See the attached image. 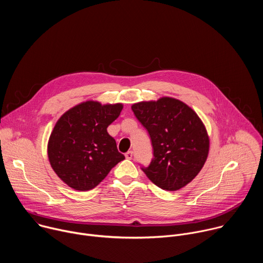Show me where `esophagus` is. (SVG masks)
I'll list each match as a JSON object with an SVG mask.
<instances>
[{
  "mask_svg": "<svg viewBox=\"0 0 263 263\" xmlns=\"http://www.w3.org/2000/svg\"><path fill=\"white\" fill-rule=\"evenodd\" d=\"M125 157L127 158V159H132V157H133V152L132 151H128L126 154H125Z\"/></svg>",
  "mask_w": 263,
  "mask_h": 263,
  "instance_id": "1",
  "label": "esophagus"
}]
</instances>
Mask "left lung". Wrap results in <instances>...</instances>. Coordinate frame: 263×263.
<instances>
[{"label": "left lung", "mask_w": 263, "mask_h": 263, "mask_svg": "<svg viewBox=\"0 0 263 263\" xmlns=\"http://www.w3.org/2000/svg\"><path fill=\"white\" fill-rule=\"evenodd\" d=\"M131 108L152 140L154 158L147 167H141L146 177L168 192L192 182L209 152V136L199 116L170 97L135 103Z\"/></svg>", "instance_id": "obj_1"}]
</instances>
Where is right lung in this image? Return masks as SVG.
I'll return each mask as SVG.
<instances>
[{
    "instance_id": "add662e5",
    "label": "right lung",
    "mask_w": 263,
    "mask_h": 263,
    "mask_svg": "<svg viewBox=\"0 0 263 263\" xmlns=\"http://www.w3.org/2000/svg\"><path fill=\"white\" fill-rule=\"evenodd\" d=\"M123 104L86 101L57 121L48 142V157L56 175L70 189L86 192L102 182L125 156L107 132Z\"/></svg>"
}]
</instances>
